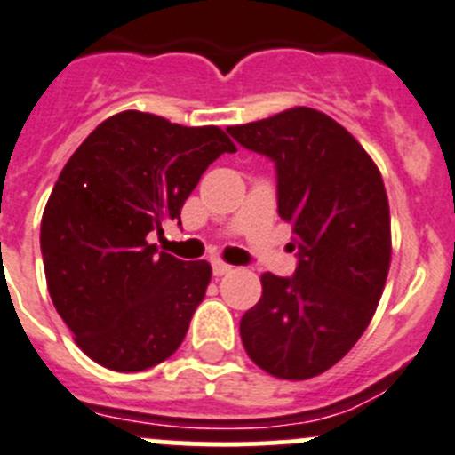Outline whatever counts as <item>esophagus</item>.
Here are the masks:
<instances>
[{
    "mask_svg": "<svg viewBox=\"0 0 455 455\" xmlns=\"http://www.w3.org/2000/svg\"><path fill=\"white\" fill-rule=\"evenodd\" d=\"M233 271V267L231 265H227V262H222V260H213V275H227V274H231Z\"/></svg>",
    "mask_w": 455,
    "mask_h": 455,
    "instance_id": "obj_1",
    "label": "esophagus"
}]
</instances>
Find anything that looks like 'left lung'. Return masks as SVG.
Listing matches in <instances>:
<instances>
[{
  "label": "left lung",
  "instance_id": "left-lung-1",
  "mask_svg": "<svg viewBox=\"0 0 455 455\" xmlns=\"http://www.w3.org/2000/svg\"><path fill=\"white\" fill-rule=\"evenodd\" d=\"M275 164L278 215L291 224L299 267L262 274L240 321L251 362L278 379H309L350 352L371 323L390 267L384 180L362 143L328 114L291 108L227 127Z\"/></svg>",
  "mask_w": 455,
  "mask_h": 455
}]
</instances>
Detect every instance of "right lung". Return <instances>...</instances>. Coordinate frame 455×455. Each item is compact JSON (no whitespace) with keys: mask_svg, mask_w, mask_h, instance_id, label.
<instances>
[{"mask_svg":"<svg viewBox=\"0 0 455 455\" xmlns=\"http://www.w3.org/2000/svg\"><path fill=\"white\" fill-rule=\"evenodd\" d=\"M235 143L215 125L148 112L109 116L71 155L40 227L46 287L80 350L116 372L165 362L211 283L206 260L156 253L204 170Z\"/></svg>","mask_w":455,"mask_h":455,"instance_id":"add662e5","label":"right lung"}]
</instances>
